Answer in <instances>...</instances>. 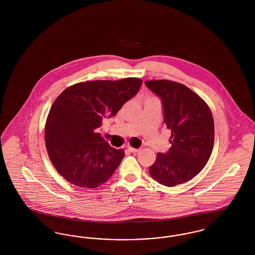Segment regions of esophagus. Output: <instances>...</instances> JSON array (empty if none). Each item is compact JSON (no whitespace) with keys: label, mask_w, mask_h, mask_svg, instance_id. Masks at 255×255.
<instances>
[{"label":"esophagus","mask_w":255,"mask_h":255,"mask_svg":"<svg viewBox=\"0 0 255 255\" xmlns=\"http://www.w3.org/2000/svg\"><path fill=\"white\" fill-rule=\"evenodd\" d=\"M128 150H129L130 152H132V153H137V152L140 151L139 148H133V147H128Z\"/></svg>","instance_id":"esophagus-1"}]
</instances>
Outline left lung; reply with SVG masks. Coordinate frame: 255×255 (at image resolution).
Listing matches in <instances>:
<instances>
[{
    "mask_svg": "<svg viewBox=\"0 0 255 255\" xmlns=\"http://www.w3.org/2000/svg\"><path fill=\"white\" fill-rule=\"evenodd\" d=\"M162 102L171 147L158 153L150 176L165 186L190 181L206 166L214 143V121L206 102L186 86L169 80L145 81Z\"/></svg>",
    "mask_w": 255,
    "mask_h": 255,
    "instance_id": "left-lung-1",
    "label": "left lung"
}]
</instances>
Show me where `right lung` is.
I'll list each match as a JSON object with an SVG mask.
<instances>
[{
  "instance_id": "obj_1",
  "label": "right lung",
  "mask_w": 255,
  "mask_h": 255,
  "mask_svg": "<svg viewBox=\"0 0 255 255\" xmlns=\"http://www.w3.org/2000/svg\"><path fill=\"white\" fill-rule=\"evenodd\" d=\"M142 80H97L67 88L55 99L46 122L49 159L68 182L96 188L107 182L124 158L97 133L103 119L112 118L138 92Z\"/></svg>"
}]
</instances>
